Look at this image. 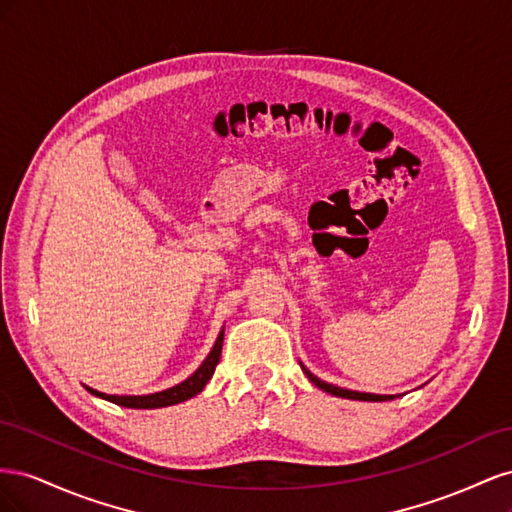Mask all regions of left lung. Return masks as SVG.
Listing matches in <instances>:
<instances>
[{
	"instance_id": "1",
	"label": "left lung",
	"mask_w": 512,
	"mask_h": 512,
	"mask_svg": "<svg viewBox=\"0 0 512 512\" xmlns=\"http://www.w3.org/2000/svg\"><path fill=\"white\" fill-rule=\"evenodd\" d=\"M301 369L305 371V376L309 378V382H314L318 389H322L324 393H331L335 397H344V399H356V401H386V399H395V395H374V393H359V391H348V389H342V386H335V384H329L324 382L320 378H316L312 371H309L305 365H301Z\"/></svg>"
}]
</instances>
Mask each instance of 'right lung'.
Masks as SVG:
<instances>
[{"label": "right lung", "instance_id": "add662e5", "mask_svg": "<svg viewBox=\"0 0 512 512\" xmlns=\"http://www.w3.org/2000/svg\"><path fill=\"white\" fill-rule=\"evenodd\" d=\"M222 344H224V329L220 331L218 339H215V344L211 348V352L207 354V359L200 363V367L194 371V374L179 382L173 389H166L160 393H151V395H106L100 393L96 389H91V386H85V389L96 395L100 399L111 401V404L123 406V408H138V410H151V408H166V406H175L181 404V401H188L190 397L198 395L200 391L205 389V384L211 380L215 365L220 363V356H222Z\"/></svg>", "mask_w": 512, "mask_h": 512}]
</instances>
